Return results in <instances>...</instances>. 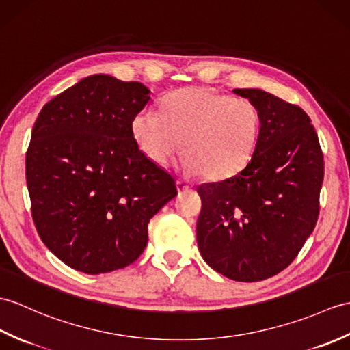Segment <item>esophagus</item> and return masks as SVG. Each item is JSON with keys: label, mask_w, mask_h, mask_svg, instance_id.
Instances as JSON below:
<instances>
[{"label": "esophagus", "mask_w": 350, "mask_h": 350, "mask_svg": "<svg viewBox=\"0 0 350 350\" xmlns=\"http://www.w3.org/2000/svg\"><path fill=\"white\" fill-rule=\"evenodd\" d=\"M176 186H177V191H178V193H182V192H186L189 189V185H186L185 182H182V180H177L176 182Z\"/></svg>", "instance_id": "obj_1"}]
</instances>
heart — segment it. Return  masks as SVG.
Segmentation results:
<instances>
[{"label":"heart","mask_w":350,"mask_h":350,"mask_svg":"<svg viewBox=\"0 0 350 350\" xmlns=\"http://www.w3.org/2000/svg\"><path fill=\"white\" fill-rule=\"evenodd\" d=\"M131 133L155 164L165 165L183 148L178 164L183 173L222 182L239 174L254 157L259 113L247 100L208 88H182L162 98L161 113L148 109L135 113Z\"/></svg>","instance_id":"b5f03b06"}]
</instances>
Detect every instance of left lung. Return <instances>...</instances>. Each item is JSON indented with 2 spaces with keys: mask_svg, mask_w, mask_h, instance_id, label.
Instances as JSON below:
<instances>
[{
  "mask_svg": "<svg viewBox=\"0 0 350 350\" xmlns=\"http://www.w3.org/2000/svg\"><path fill=\"white\" fill-rule=\"evenodd\" d=\"M259 113L254 157L239 174L198 186L201 256L225 278L259 282L294 261L319 215L323 157L310 118L262 89H234Z\"/></svg>",
  "mask_w": 350,
  "mask_h": 350,
  "instance_id": "1",
  "label": "left lung"
}]
</instances>
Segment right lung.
Instances as JSON below:
<instances>
[{
	"label": "right lung",
	"instance_id": "1",
	"mask_svg": "<svg viewBox=\"0 0 350 350\" xmlns=\"http://www.w3.org/2000/svg\"><path fill=\"white\" fill-rule=\"evenodd\" d=\"M149 94L143 83L88 76L49 101L32 128V219L46 247L77 271L133 264L148 245L149 221L177 195L174 178L131 133Z\"/></svg>",
	"mask_w": 350,
	"mask_h": 350
}]
</instances>
